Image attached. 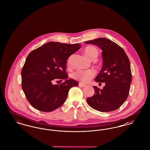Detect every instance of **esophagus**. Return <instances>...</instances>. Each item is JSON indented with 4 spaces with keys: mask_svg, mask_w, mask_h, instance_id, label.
<instances>
[{
    "mask_svg": "<svg viewBox=\"0 0 150 150\" xmlns=\"http://www.w3.org/2000/svg\"><path fill=\"white\" fill-rule=\"evenodd\" d=\"M79 86H80V87H86V84H83L82 83H79Z\"/></svg>",
    "mask_w": 150,
    "mask_h": 150,
    "instance_id": "34e87169",
    "label": "esophagus"
}]
</instances>
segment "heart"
<instances>
[{
    "label": "heart",
    "mask_w": 150,
    "mask_h": 150,
    "mask_svg": "<svg viewBox=\"0 0 150 150\" xmlns=\"http://www.w3.org/2000/svg\"><path fill=\"white\" fill-rule=\"evenodd\" d=\"M84 53L86 57L91 59H95L98 54V52L96 48L93 46H87L84 49ZM70 58L68 59L69 63ZM95 75V72L92 70H79L74 72L72 74V78L82 83L89 82Z\"/></svg>",
    "instance_id": "heart-1"
}]
</instances>
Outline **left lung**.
<instances>
[{
  "instance_id": "left-lung-1",
  "label": "left lung",
  "mask_w": 150,
  "mask_h": 150,
  "mask_svg": "<svg viewBox=\"0 0 150 150\" xmlns=\"http://www.w3.org/2000/svg\"><path fill=\"white\" fill-rule=\"evenodd\" d=\"M85 43L96 45L102 50V67L95 81L105 83L102 89L93 86L94 94L86 102L90 107L100 112L116 110L128 97L132 82L128 57L121 47L107 38H97Z\"/></svg>"
}]
</instances>
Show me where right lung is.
Segmentation results:
<instances>
[{
    "label": "right lung",
    "instance_id": "1",
    "mask_svg": "<svg viewBox=\"0 0 150 150\" xmlns=\"http://www.w3.org/2000/svg\"><path fill=\"white\" fill-rule=\"evenodd\" d=\"M81 47L80 44L50 42L30 53L22 70V88L33 107L51 112L64 103L70 88L79 84L67 79V59ZM56 78L65 81L53 85L52 80Z\"/></svg>",
    "mask_w": 150,
    "mask_h": 150
}]
</instances>
